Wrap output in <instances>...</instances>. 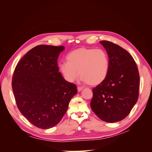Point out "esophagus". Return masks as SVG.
<instances>
[{
  "label": "esophagus",
  "instance_id": "34e87169",
  "mask_svg": "<svg viewBox=\"0 0 152 152\" xmlns=\"http://www.w3.org/2000/svg\"><path fill=\"white\" fill-rule=\"evenodd\" d=\"M82 89H83V87H79V86L77 87V90L79 92L81 91Z\"/></svg>",
  "mask_w": 152,
  "mask_h": 152
}]
</instances>
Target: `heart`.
Returning <instances> with one entry per match:
<instances>
[{"label":"heart","instance_id":"1","mask_svg":"<svg viewBox=\"0 0 152 152\" xmlns=\"http://www.w3.org/2000/svg\"><path fill=\"white\" fill-rule=\"evenodd\" d=\"M67 62L59 65V70L69 82L79 76L89 86H97L105 80L110 68L107 53L103 49L82 48L72 50L66 56Z\"/></svg>","mask_w":152,"mask_h":152}]
</instances>
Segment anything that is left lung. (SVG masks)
Instances as JSON below:
<instances>
[{
    "label": "left lung",
    "mask_w": 152,
    "mask_h": 152,
    "mask_svg": "<svg viewBox=\"0 0 152 152\" xmlns=\"http://www.w3.org/2000/svg\"><path fill=\"white\" fill-rule=\"evenodd\" d=\"M99 42L108 55L110 68L105 80L93 89L91 107L102 121L116 122L129 114L138 99L139 72L126 49L107 40Z\"/></svg>",
    "instance_id": "1"
}]
</instances>
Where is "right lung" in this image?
Returning a JSON list of instances; mask_svg holds the SVG:
<instances>
[{
	"label": "right lung",
	"mask_w": 152,
	"mask_h": 152,
	"mask_svg": "<svg viewBox=\"0 0 152 152\" xmlns=\"http://www.w3.org/2000/svg\"><path fill=\"white\" fill-rule=\"evenodd\" d=\"M64 49L37 45L27 52L14 71L12 87L17 107L37 127L46 129L58 124L77 93L76 85L59 72L58 58Z\"/></svg>",
	"instance_id": "add662e5"
}]
</instances>
